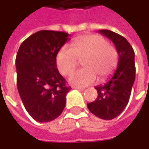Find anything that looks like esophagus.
Returning a JSON list of instances; mask_svg holds the SVG:
<instances>
[{"mask_svg": "<svg viewBox=\"0 0 149 149\" xmlns=\"http://www.w3.org/2000/svg\"><path fill=\"white\" fill-rule=\"evenodd\" d=\"M72 88H73V89H78V90H79V91H83V90H84V88H81V87H77V86H72Z\"/></svg>", "mask_w": 149, "mask_h": 149, "instance_id": "34e87169", "label": "esophagus"}]
</instances>
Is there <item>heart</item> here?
Listing matches in <instances>:
<instances>
[{
	"label": "heart",
	"mask_w": 149,
	"mask_h": 149,
	"mask_svg": "<svg viewBox=\"0 0 149 149\" xmlns=\"http://www.w3.org/2000/svg\"><path fill=\"white\" fill-rule=\"evenodd\" d=\"M82 58L84 69L73 72L68 79L70 84L81 88L92 84L97 75L100 80L109 77L117 67L118 53L102 36H84L74 40L70 48L63 46L59 49L55 58L57 69L67 75Z\"/></svg>",
	"instance_id": "obj_1"
}]
</instances>
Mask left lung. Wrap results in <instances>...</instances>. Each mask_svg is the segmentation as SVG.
Returning <instances> with one entry per match:
<instances>
[{
  "mask_svg": "<svg viewBox=\"0 0 149 149\" xmlns=\"http://www.w3.org/2000/svg\"><path fill=\"white\" fill-rule=\"evenodd\" d=\"M99 33L114 44L118 61L115 72L105 84L96 86L97 99L87 104L89 110L102 119L110 120L118 117L129 103L135 80L134 51L125 38L109 30Z\"/></svg>",
  "mask_w": 149,
  "mask_h": 149,
  "instance_id": "left-lung-1",
  "label": "left lung"
}]
</instances>
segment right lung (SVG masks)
<instances>
[{
  "label": "right lung",
  "mask_w": 149,
  "mask_h": 149,
  "mask_svg": "<svg viewBox=\"0 0 149 149\" xmlns=\"http://www.w3.org/2000/svg\"><path fill=\"white\" fill-rule=\"evenodd\" d=\"M70 36L65 32L40 31L25 40L18 49L17 89L26 111L37 122L52 121L65 109L71 87L66 85L58 71L55 58Z\"/></svg>",
  "instance_id": "add662e5"
}]
</instances>
